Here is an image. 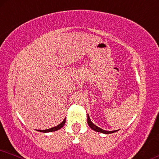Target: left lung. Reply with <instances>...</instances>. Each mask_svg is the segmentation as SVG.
Segmentation results:
<instances>
[{
  "instance_id": "obj_1",
  "label": "left lung",
  "mask_w": 159,
  "mask_h": 159,
  "mask_svg": "<svg viewBox=\"0 0 159 159\" xmlns=\"http://www.w3.org/2000/svg\"><path fill=\"white\" fill-rule=\"evenodd\" d=\"M87 121H88V124L90 126V129H93L95 131H97V132L103 133V134H112V133L116 132V131H118V130H115V131H106V130L101 129V128L98 127L97 125H96L92 123V121L90 120V118L89 115H88V120Z\"/></svg>"
}]
</instances>
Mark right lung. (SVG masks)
<instances>
[{"instance_id":"obj_1","label":"right lung","mask_w":159,"mask_h":159,"mask_svg":"<svg viewBox=\"0 0 159 159\" xmlns=\"http://www.w3.org/2000/svg\"><path fill=\"white\" fill-rule=\"evenodd\" d=\"M65 123H66V118L64 119V120H63V122L60 123L59 125H57V126L50 128V129H46V130H37V131H40V132H44V133H48V132H52V131H57V130L61 129V128H63V125H64V124H65Z\"/></svg>"}]
</instances>
